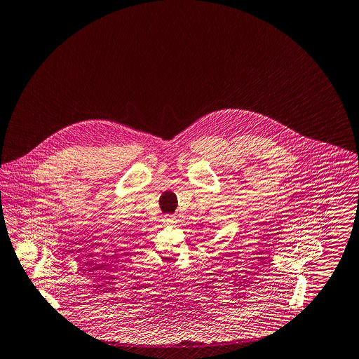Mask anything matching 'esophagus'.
Here are the masks:
<instances>
[{
    "label": "esophagus",
    "instance_id": "esophagus-1",
    "mask_svg": "<svg viewBox=\"0 0 359 359\" xmlns=\"http://www.w3.org/2000/svg\"><path fill=\"white\" fill-rule=\"evenodd\" d=\"M165 222L168 225H173V224H176V217L175 215H168V217H165Z\"/></svg>",
    "mask_w": 359,
    "mask_h": 359
}]
</instances>
